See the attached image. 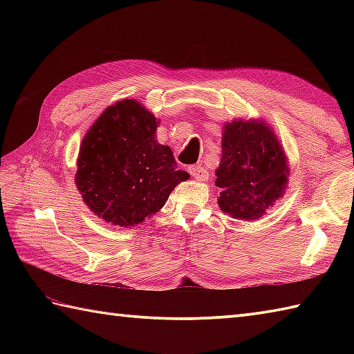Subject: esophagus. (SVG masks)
<instances>
[{"label": "esophagus", "instance_id": "obj_1", "mask_svg": "<svg viewBox=\"0 0 354 354\" xmlns=\"http://www.w3.org/2000/svg\"><path fill=\"white\" fill-rule=\"evenodd\" d=\"M189 173L193 178L199 179V181H205V179H208V171L204 167H201V165H190Z\"/></svg>", "mask_w": 354, "mask_h": 354}]
</instances>
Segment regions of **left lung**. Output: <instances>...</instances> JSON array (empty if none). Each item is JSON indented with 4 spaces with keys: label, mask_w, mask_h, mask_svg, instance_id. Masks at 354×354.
I'll return each instance as SVG.
<instances>
[{
    "label": "left lung",
    "mask_w": 354,
    "mask_h": 354,
    "mask_svg": "<svg viewBox=\"0 0 354 354\" xmlns=\"http://www.w3.org/2000/svg\"><path fill=\"white\" fill-rule=\"evenodd\" d=\"M223 213L255 221L281 199L289 183L283 146L263 120H234L223 126L222 160L216 170Z\"/></svg>",
    "instance_id": "1"
}]
</instances>
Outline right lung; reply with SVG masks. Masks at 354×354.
Wrapping results in <instances>:
<instances>
[{"instance_id": "1", "label": "right lung", "mask_w": 354, "mask_h": 354, "mask_svg": "<svg viewBox=\"0 0 354 354\" xmlns=\"http://www.w3.org/2000/svg\"><path fill=\"white\" fill-rule=\"evenodd\" d=\"M158 124L142 104L124 99L104 109L82 140L76 185L104 222L135 227L190 178L178 170L171 149L156 141Z\"/></svg>"}]
</instances>
